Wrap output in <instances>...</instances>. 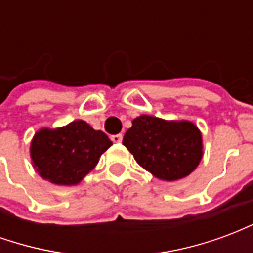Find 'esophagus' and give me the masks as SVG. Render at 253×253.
Listing matches in <instances>:
<instances>
[{
    "instance_id": "esophagus-1",
    "label": "esophagus",
    "mask_w": 253,
    "mask_h": 253,
    "mask_svg": "<svg viewBox=\"0 0 253 253\" xmlns=\"http://www.w3.org/2000/svg\"><path fill=\"white\" fill-rule=\"evenodd\" d=\"M122 139H123V135H122V134H115V135H111V141H112L114 143L122 142Z\"/></svg>"
}]
</instances>
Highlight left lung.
Returning <instances> with one entry per match:
<instances>
[{
  "instance_id": "8db88e82",
  "label": "left lung",
  "mask_w": 253,
  "mask_h": 253,
  "mask_svg": "<svg viewBox=\"0 0 253 253\" xmlns=\"http://www.w3.org/2000/svg\"><path fill=\"white\" fill-rule=\"evenodd\" d=\"M123 145L143 169L165 181L190 175L203 156L202 134L192 122L164 121L150 115L132 121Z\"/></svg>"
}]
</instances>
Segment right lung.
<instances>
[{"mask_svg": "<svg viewBox=\"0 0 253 253\" xmlns=\"http://www.w3.org/2000/svg\"><path fill=\"white\" fill-rule=\"evenodd\" d=\"M112 142L86 122L74 121L58 128H41L31 142L36 172L58 186H76L97 165Z\"/></svg>", "mask_w": 253, "mask_h": 253, "instance_id": "add662e5", "label": "right lung"}]
</instances>
